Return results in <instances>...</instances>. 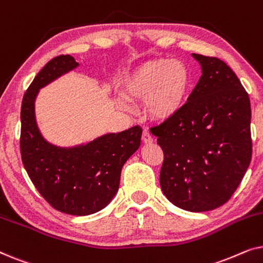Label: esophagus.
<instances>
[{
	"mask_svg": "<svg viewBox=\"0 0 263 263\" xmlns=\"http://www.w3.org/2000/svg\"><path fill=\"white\" fill-rule=\"evenodd\" d=\"M141 140H142L143 143H152L153 138H152V135H151V133H149L148 130H146V129H145V130L142 132Z\"/></svg>",
	"mask_w": 263,
	"mask_h": 263,
	"instance_id": "34e87169",
	"label": "esophagus"
}]
</instances>
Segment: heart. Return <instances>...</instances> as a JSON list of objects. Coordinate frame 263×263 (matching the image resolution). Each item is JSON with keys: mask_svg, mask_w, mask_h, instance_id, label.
Returning a JSON list of instances; mask_svg holds the SVG:
<instances>
[{"mask_svg": "<svg viewBox=\"0 0 263 263\" xmlns=\"http://www.w3.org/2000/svg\"><path fill=\"white\" fill-rule=\"evenodd\" d=\"M124 97L120 104L130 106L129 100H146L145 110L154 120H168L185 106L190 91V74L181 61L156 59L140 63L122 82Z\"/></svg>", "mask_w": 263, "mask_h": 263, "instance_id": "obj_1", "label": "heart"}]
</instances>
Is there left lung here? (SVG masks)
<instances>
[{
    "label": "left lung",
    "instance_id": "1",
    "mask_svg": "<svg viewBox=\"0 0 263 263\" xmlns=\"http://www.w3.org/2000/svg\"><path fill=\"white\" fill-rule=\"evenodd\" d=\"M202 69L181 112L154 128L164 152L160 186L182 210L206 212L228 202L251 160L249 96L217 57L192 53Z\"/></svg>",
    "mask_w": 263,
    "mask_h": 263
}]
</instances>
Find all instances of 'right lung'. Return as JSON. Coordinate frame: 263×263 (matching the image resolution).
I'll return each mask as SVG.
<instances>
[{
    "label": "right lung",
    "mask_w": 263,
    "mask_h": 263,
    "mask_svg": "<svg viewBox=\"0 0 263 263\" xmlns=\"http://www.w3.org/2000/svg\"><path fill=\"white\" fill-rule=\"evenodd\" d=\"M79 66L70 55L49 61L35 75L21 104V159L28 177L46 202L71 215H88L103 210L116 195L121 171L140 147L139 125L106 134L73 148L46 142L35 123L34 100L39 89Z\"/></svg>",
    "instance_id": "1"
}]
</instances>
